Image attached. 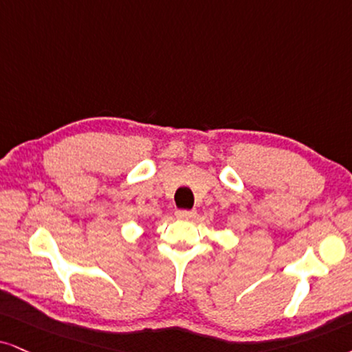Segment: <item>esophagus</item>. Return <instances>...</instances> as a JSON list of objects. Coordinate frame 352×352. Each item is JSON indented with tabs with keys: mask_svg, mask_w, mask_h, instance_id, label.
<instances>
[{
	"mask_svg": "<svg viewBox=\"0 0 352 352\" xmlns=\"http://www.w3.org/2000/svg\"><path fill=\"white\" fill-rule=\"evenodd\" d=\"M196 217V210H176V219L190 220Z\"/></svg>",
	"mask_w": 352,
	"mask_h": 352,
	"instance_id": "34e87169",
	"label": "esophagus"
}]
</instances>
